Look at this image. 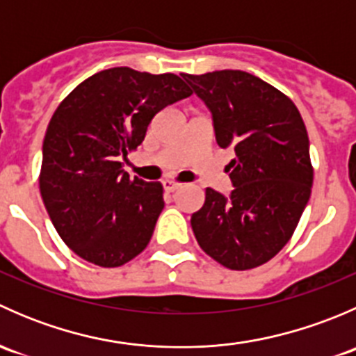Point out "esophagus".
Listing matches in <instances>:
<instances>
[{
    "label": "esophagus",
    "instance_id": "obj_1",
    "mask_svg": "<svg viewBox=\"0 0 356 356\" xmlns=\"http://www.w3.org/2000/svg\"><path fill=\"white\" fill-rule=\"evenodd\" d=\"M179 188H181V184H179V182L170 181V179H167V181H163V189H165V191L174 193L175 189H179Z\"/></svg>",
    "mask_w": 356,
    "mask_h": 356
}]
</instances>
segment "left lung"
<instances>
[{"mask_svg":"<svg viewBox=\"0 0 356 356\" xmlns=\"http://www.w3.org/2000/svg\"><path fill=\"white\" fill-rule=\"evenodd\" d=\"M207 105L217 145L234 148V189L207 188L191 227L201 250L231 270L274 258L293 236L310 200L314 168L300 111L286 95L243 70L182 74Z\"/></svg>","mask_w":356,"mask_h":356,"instance_id":"1","label":"left lung"}]
</instances>
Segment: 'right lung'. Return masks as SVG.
<instances>
[{"instance_id": "right-lung-1", "label": "right lung", "mask_w": 356, "mask_h": 356, "mask_svg": "<svg viewBox=\"0 0 356 356\" xmlns=\"http://www.w3.org/2000/svg\"><path fill=\"white\" fill-rule=\"evenodd\" d=\"M191 96L174 74L115 67L91 75L60 103L42 143L39 189L65 245L99 267H120L152 239L160 182L131 179L122 158L145 141L160 110Z\"/></svg>"}]
</instances>
